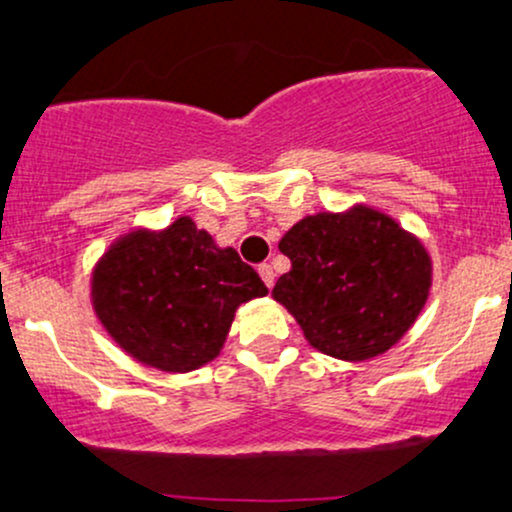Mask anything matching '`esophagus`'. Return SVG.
<instances>
[{"mask_svg": "<svg viewBox=\"0 0 512 512\" xmlns=\"http://www.w3.org/2000/svg\"><path fill=\"white\" fill-rule=\"evenodd\" d=\"M257 272H260L262 282L267 284V289H272V286H274V269L269 265H260V267H257Z\"/></svg>", "mask_w": 512, "mask_h": 512, "instance_id": "1", "label": "esophagus"}]
</instances>
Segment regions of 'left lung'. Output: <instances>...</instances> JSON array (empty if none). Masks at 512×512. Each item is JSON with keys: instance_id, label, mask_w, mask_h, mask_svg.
<instances>
[{"instance_id": "left-lung-1", "label": "left lung", "mask_w": 512, "mask_h": 512, "mask_svg": "<svg viewBox=\"0 0 512 512\" xmlns=\"http://www.w3.org/2000/svg\"><path fill=\"white\" fill-rule=\"evenodd\" d=\"M291 269L272 296L323 355L364 362L418 320L432 286L423 240L367 204L301 218L279 240Z\"/></svg>"}]
</instances>
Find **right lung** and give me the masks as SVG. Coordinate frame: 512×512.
<instances>
[{
  "label": "right lung",
  "mask_w": 512,
  "mask_h": 512,
  "mask_svg": "<svg viewBox=\"0 0 512 512\" xmlns=\"http://www.w3.org/2000/svg\"><path fill=\"white\" fill-rule=\"evenodd\" d=\"M89 289L94 313L116 345L167 374L213 362L235 311L267 296L260 274L189 216L116 238L94 265Z\"/></svg>",
  "instance_id": "1"
}]
</instances>
